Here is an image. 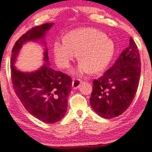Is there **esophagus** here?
Here are the masks:
<instances>
[{
    "label": "esophagus",
    "mask_w": 152,
    "mask_h": 152,
    "mask_svg": "<svg viewBox=\"0 0 152 152\" xmlns=\"http://www.w3.org/2000/svg\"><path fill=\"white\" fill-rule=\"evenodd\" d=\"M82 83V81L80 79H73L72 81V87L73 88L76 89V88H78L81 85V83Z\"/></svg>",
    "instance_id": "34e87169"
}]
</instances>
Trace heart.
I'll use <instances>...</instances> for the list:
<instances>
[{
  "mask_svg": "<svg viewBox=\"0 0 152 152\" xmlns=\"http://www.w3.org/2000/svg\"><path fill=\"white\" fill-rule=\"evenodd\" d=\"M114 44L101 31L85 28L71 31L65 39H57L53 44L56 62L67 69L76 58L81 61L73 72L81 75L90 71L99 73L108 65L114 53Z\"/></svg>",
  "mask_w": 152,
  "mask_h": 152,
  "instance_id": "obj_1",
  "label": "heart"
}]
</instances>
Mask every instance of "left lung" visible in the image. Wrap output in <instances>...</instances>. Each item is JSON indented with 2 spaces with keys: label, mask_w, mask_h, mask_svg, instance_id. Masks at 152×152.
<instances>
[{
  "label": "left lung",
  "mask_w": 152,
  "mask_h": 152,
  "mask_svg": "<svg viewBox=\"0 0 152 152\" xmlns=\"http://www.w3.org/2000/svg\"><path fill=\"white\" fill-rule=\"evenodd\" d=\"M141 75L139 49L132 38L114 64L102 76L93 81L90 104L104 118L123 114L135 97Z\"/></svg>",
  "instance_id": "left-lung-1"
}]
</instances>
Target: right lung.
<instances>
[{"instance_id":"right-lung-1","label":"right lung","mask_w":152,"mask_h":152,"mask_svg":"<svg viewBox=\"0 0 152 152\" xmlns=\"http://www.w3.org/2000/svg\"><path fill=\"white\" fill-rule=\"evenodd\" d=\"M53 25L47 23L36 26L23 35L15 42L10 59L12 83L17 96L31 115L48 124L58 122L65 116L67 99L72 88L71 78L49 67L46 48L43 53L45 64L38 70L23 72L14 64L26 43L41 40L46 45L44 37Z\"/></svg>"}]
</instances>
